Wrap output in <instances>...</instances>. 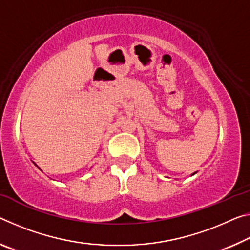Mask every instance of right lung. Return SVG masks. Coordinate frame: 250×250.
I'll use <instances>...</instances> for the list:
<instances>
[{
    "mask_svg": "<svg viewBox=\"0 0 250 250\" xmlns=\"http://www.w3.org/2000/svg\"><path fill=\"white\" fill-rule=\"evenodd\" d=\"M35 166H37V165H35Z\"/></svg>",
    "mask_w": 250,
    "mask_h": 250,
    "instance_id": "1",
    "label": "right lung"
}]
</instances>
